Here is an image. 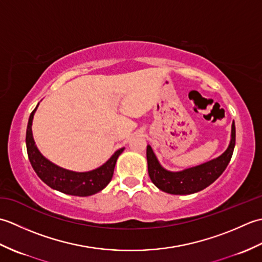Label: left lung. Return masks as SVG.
I'll return each instance as SVG.
<instances>
[{"mask_svg": "<svg viewBox=\"0 0 262 262\" xmlns=\"http://www.w3.org/2000/svg\"><path fill=\"white\" fill-rule=\"evenodd\" d=\"M235 146V125L232 124L231 142L226 151L219 158L192 168L172 172L160 164L152 147L147 145L146 158L148 174L160 190L172 194H189L203 190L219 178L230 163Z\"/></svg>", "mask_w": 262, "mask_h": 262, "instance_id": "8db88e82", "label": "left lung"}]
</instances>
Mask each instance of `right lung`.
<instances>
[{
  "label": "right lung",
  "instance_id": "obj_1",
  "mask_svg": "<svg viewBox=\"0 0 262 262\" xmlns=\"http://www.w3.org/2000/svg\"><path fill=\"white\" fill-rule=\"evenodd\" d=\"M38 104L35 110L30 114L26 133L28 158H29L30 163L37 176L47 186L55 189V190H58L66 194H72V196L86 197L101 191L111 181L117 159H118L119 155L124 151L125 147L116 151L107 162L92 171L75 172L60 168V166L54 164L43 157L39 152L35 141H33L31 126L33 115L36 113Z\"/></svg>",
  "mask_w": 262,
  "mask_h": 262
}]
</instances>
